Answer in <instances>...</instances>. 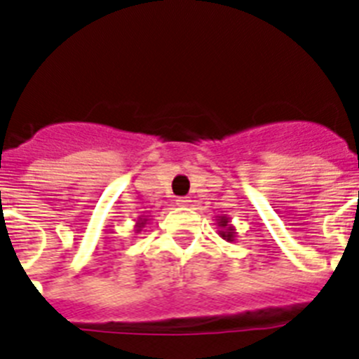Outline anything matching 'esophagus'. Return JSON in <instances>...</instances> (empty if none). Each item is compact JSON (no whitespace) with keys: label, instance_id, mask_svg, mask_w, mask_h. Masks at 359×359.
<instances>
[{"label":"esophagus","instance_id":"obj_1","mask_svg":"<svg viewBox=\"0 0 359 359\" xmlns=\"http://www.w3.org/2000/svg\"><path fill=\"white\" fill-rule=\"evenodd\" d=\"M177 205H179V206H188L189 205V197H179V199H177Z\"/></svg>","mask_w":359,"mask_h":359}]
</instances>
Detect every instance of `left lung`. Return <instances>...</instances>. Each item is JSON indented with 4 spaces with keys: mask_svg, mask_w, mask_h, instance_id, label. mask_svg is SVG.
<instances>
[{
    "mask_svg": "<svg viewBox=\"0 0 359 359\" xmlns=\"http://www.w3.org/2000/svg\"><path fill=\"white\" fill-rule=\"evenodd\" d=\"M221 226L225 229V230H219L221 238L226 241H232V238H234V232H232V226H229V221L221 219Z\"/></svg>",
    "mask_w": 359,
    "mask_h": 359,
    "instance_id": "1",
    "label": "left lung"
}]
</instances>
